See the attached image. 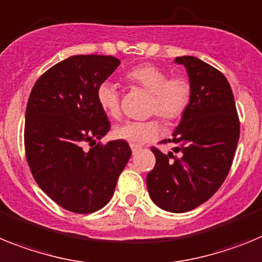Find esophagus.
<instances>
[{
  "label": "esophagus",
  "mask_w": 262,
  "mask_h": 262,
  "mask_svg": "<svg viewBox=\"0 0 262 262\" xmlns=\"http://www.w3.org/2000/svg\"><path fill=\"white\" fill-rule=\"evenodd\" d=\"M140 150H141V147L133 146V145H132V151H133V154H137L138 151H140Z\"/></svg>",
  "instance_id": "1"
}]
</instances>
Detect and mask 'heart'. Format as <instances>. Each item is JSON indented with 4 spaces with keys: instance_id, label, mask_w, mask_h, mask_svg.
Here are the masks:
<instances>
[{
    "instance_id": "1",
    "label": "heart",
    "mask_w": 262,
    "mask_h": 262,
    "mask_svg": "<svg viewBox=\"0 0 262 262\" xmlns=\"http://www.w3.org/2000/svg\"><path fill=\"white\" fill-rule=\"evenodd\" d=\"M129 83L150 92L149 112L158 115L165 121H174L187 109L191 100V84L183 76H169V72L156 64H140L129 70L125 75ZM100 108L106 116L117 118L120 116V92L116 85L105 80L96 90ZM161 133L158 120L125 121L113 129V136L133 146L156 140Z\"/></svg>"
}]
</instances>
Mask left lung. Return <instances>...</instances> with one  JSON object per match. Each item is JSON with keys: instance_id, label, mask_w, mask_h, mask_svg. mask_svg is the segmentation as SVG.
<instances>
[{"instance_id": "8db88e82", "label": "left lung", "mask_w": 262, "mask_h": 262, "mask_svg": "<svg viewBox=\"0 0 262 262\" xmlns=\"http://www.w3.org/2000/svg\"><path fill=\"white\" fill-rule=\"evenodd\" d=\"M187 70L191 100L172 133L174 152L151 147L156 166L146 185L154 203L169 212L194 210L210 199L228 175L240 137L235 97L227 77L195 56H178Z\"/></svg>"}]
</instances>
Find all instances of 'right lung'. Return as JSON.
<instances>
[{"mask_svg":"<svg viewBox=\"0 0 262 262\" xmlns=\"http://www.w3.org/2000/svg\"><path fill=\"white\" fill-rule=\"evenodd\" d=\"M118 64L115 56H70L36 80L27 101L25 151L31 174L56 204L71 212L103 208L132 156L122 140L95 146L111 129L96 90Z\"/></svg>","mask_w":262,"mask_h":262,"instance_id":"right-lung-1","label":"right lung"}]
</instances>
